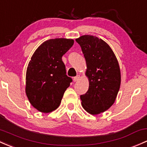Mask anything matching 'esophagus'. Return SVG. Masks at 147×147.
Wrapping results in <instances>:
<instances>
[{
  "label": "esophagus",
  "mask_w": 147,
  "mask_h": 147,
  "mask_svg": "<svg viewBox=\"0 0 147 147\" xmlns=\"http://www.w3.org/2000/svg\"><path fill=\"white\" fill-rule=\"evenodd\" d=\"M80 78V75H77L76 77H75L73 78V80H74V82H77V81H78L79 80V79Z\"/></svg>",
  "instance_id": "34e87169"
}]
</instances>
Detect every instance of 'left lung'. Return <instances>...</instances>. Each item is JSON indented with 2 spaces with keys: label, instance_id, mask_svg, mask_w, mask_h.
Masks as SVG:
<instances>
[{
  "label": "left lung",
  "instance_id": "left-lung-1",
  "mask_svg": "<svg viewBox=\"0 0 147 147\" xmlns=\"http://www.w3.org/2000/svg\"><path fill=\"white\" fill-rule=\"evenodd\" d=\"M86 63L88 91L80 98L84 109L96 115L105 112L115 102L121 85L118 61L109 45L100 38L85 35L77 38Z\"/></svg>",
  "mask_w": 147,
  "mask_h": 147
}]
</instances>
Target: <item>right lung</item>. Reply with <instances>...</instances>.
<instances>
[{
    "label": "right lung",
    "instance_id": "obj_1",
    "mask_svg": "<svg viewBox=\"0 0 147 147\" xmlns=\"http://www.w3.org/2000/svg\"><path fill=\"white\" fill-rule=\"evenodd\" d=\"M74 44L72 39L56 38L44 42L29 61L26 75V93L39 112L49 113L60 105L72 80L66 75L62 56Z\"/></svg>",
    "mask_w": 147,
    "mask_h": 147
}]
</instances>
